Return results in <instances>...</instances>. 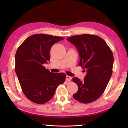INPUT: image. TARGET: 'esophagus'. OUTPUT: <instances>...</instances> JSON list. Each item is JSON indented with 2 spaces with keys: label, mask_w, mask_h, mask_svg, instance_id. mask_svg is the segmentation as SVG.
Instances as JSON below:
<instances>
[{
  "label": "esophagus",
  "mask_w": 128,
  "mask_h": 128,
  "mask_svg": "<svg viewBox=\"0 0 128 128\" xmlns=\"http://www.w3.org/2000/svg\"><path fill=\"white\" fill-rule=\"evenodd\" d=\"M71 80H72V77L69 76H66V81H70Z\"/></svg>",
  "instance_id": "34e87169"
}]
</instances>
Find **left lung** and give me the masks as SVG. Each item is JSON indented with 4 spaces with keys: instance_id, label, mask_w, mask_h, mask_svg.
<instances>
[{
    "instance_id": "obj_1",
    "label": "left lung",
    "mask_w": 128,
    "mask_h": 128,
    "mask_svg": "<svg viewBox=\"0 0 128 128\" xmlns=\"http://www.w3.org/2000/svg\"><path fill=\"white\" fill-rule=\"evenodd\" d=\"M66 40L76 47L80 57L78 66L86 69L87 72L83 81L73 78L72 81L78 87L73 96L81 103H92L103 94L111 78L113 54L99 36L84 34L70 36Z\"/></svg>"
}]
</instances>
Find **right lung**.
Masks as SVG:
<instances>
[{
    "instance_id": "right-lung-1",
    "label": "right lung",
    "mask_w": 128,
    "mask_h": 128,
    "mask_svg": "<svg viewBox=\"0 0 128 128\" xmlns=\"http://www.w3.org/2000/svg\"><path fill=\"white\" fill-rule=\"evenodd\" d=\"M64 39L36 34L26 39L17 48L15 72L22 92L32 102L40 104L47 103L53 97L58 86L66 80L64 73H52L43 66L50 60V52L52 45Z\"/></svg>"
}]
</instances>
